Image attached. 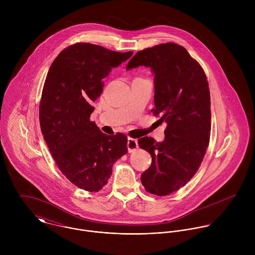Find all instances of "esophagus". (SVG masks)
Listing matches in <instances>:
<instances>
[{"label":"esophagus","mask_w":255,"mask_h":255,"mask_svg":"<svg viewBox=\"0 0 255 255\" xmlns=\"http://www.w3.org/2000/svg\"><path fill=\"white\" fill-rule=\"evenodd\" d=\"M128 152H133L134 150H136L138 148V143H137V140L136 139H133V138H130L128 137Z\"/></svg>","instance_id":"1"}]
</instances>
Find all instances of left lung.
I'll return each instance as SVG.
<instances>
[{
	"label": "left lung",
	"instance_id": "left-lung-1",
	"mask_svg": "<svg viewBox=\"0 0 255 255\" xmlns=\"http://www.w3.org/2000/svg\"><path fill=\"white\" fill-rule=\"evenodd\" d=\"M150 68L154 74L152 112L167 123L165 139H138L150 153L151 166L141 175L146 191L163 196L177 191L197 172L209 143L210 91L206 75L188 52L176 43L136 53L127 70Z\"/></svg>",
	"mask_w": 255,
	"mask_h": 255
}]
</instances>
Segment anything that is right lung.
Here are the masks:
<instances>
[{"label": "right lung", "instance_id": "obj_1", "mask_svg": "<svg viewBox=\"0 0 255 255\" xmlns=\"http://www.w3.org/2000/svg\"><path fill=\"white\" fill-rule=\"evenodd\" d=\"M102 46L76 43L52 63L39 108L41 131L66 178L87 191L109 181L114 163L128 152V137L103 133L89 118L103 91V79L132 56Z\"/></svg>", "mask_w": 255, "mask_h": 255}]
</instances>
